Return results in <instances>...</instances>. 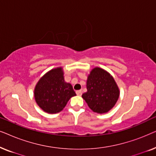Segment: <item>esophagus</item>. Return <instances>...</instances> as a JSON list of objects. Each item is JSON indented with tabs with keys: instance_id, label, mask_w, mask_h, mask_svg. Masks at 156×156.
Wrapping results in <instances>:
<instances>
[{
	"instance_id": "esophagus-1",
	"label": "esophagus",
	"mask_w": 156,
	"mask_h": 156,
	"mask_svg": "<svg viewBox=\"0 0 156 156\" xmlns=\"http://www.w3.org/2000/svg\"><path fill=\"white\" fill-rule=\"evenodd\" d=\"M76 95L81 96V95H82V90H77V91H76Z\"/></svg>"
}]
</instances>
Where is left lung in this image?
<instances>
[{"label": "left lung", "instance_id": "obj_1", "mask_svg": "<svg viewBox=\"0 0 156 156\" xmlns=\"http://www.w3.org/2000/svg\"><path fill=\"white\" fill-rule=\"evenodd\" d=\"M87 91L82 94L93 112L104 114L114 107L119 99V90L114 78L101 68L91 70L87 82Z\"/></svg>", "mask_w": 156, "mask_h": 156}]
</instances>
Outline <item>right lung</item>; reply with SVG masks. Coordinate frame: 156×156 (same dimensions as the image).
Returning <instances> with one entry per match:
<instances>
[{"label":"right lung","mask_w":156,"mask_h":156,"mask_svg":"<svg viewBox=\"0 0 156 156\" xmlns=\"http://www.w3.org/2000/svg\"><path fill=\"white\" fill-rule=\"evenodd\" d=\"M75 95L72 85L64 80L61 67L44 74L35 89V98L38 106L50 114L61 112L70 98Z\"/></svg>","instance_id":"obj_1"}]
</instances>
